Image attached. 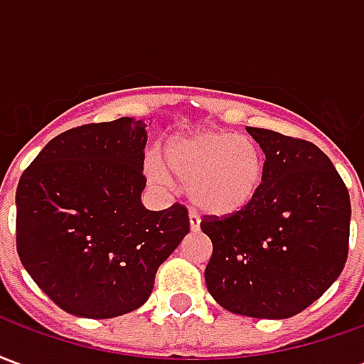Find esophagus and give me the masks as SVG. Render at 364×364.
<instances>
[{
  "label": "esophagus",
  "instance_id": "obj_1",
  "mask_svg": "<svg viewBox=\"0 0 364 364\" xmlns=\"http://www.w3.org/2000/svg\"><path fill=\"white\" fill-rule=\"evenodd\" d=\"M189 224L191 230H198V226H200V216H198L197 210H191L189 213Z\"/></svg>",
  "mask_w": 364,
  "mask_h": 364
}]
</instances>
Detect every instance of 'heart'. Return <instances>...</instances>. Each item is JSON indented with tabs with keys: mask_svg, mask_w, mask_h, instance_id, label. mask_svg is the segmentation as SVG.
<instances>
[{
	"mask_svg": "<svg viewBox=\"0 0 364 364\" xmlns=\"http://www.w3.org/2000/svg\"><path fill=\"white\" fill-rule=\"evenodd\" d=\"M169 167L189 187L198 210L230 216L252 203L263 181L265 158L257 144L228 130H198L177 138L169 150ZM146 173L151 181L169 183L166 164L150 154Z\"/></svg>",
	"mask_w": 364,
	"mask_h": 364,
	"instance_id": "heart-1",
	"label": "heart"
}]
</instances>
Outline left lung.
Masks as SVG:
<instances>
[{
    "instance_id": "8db88e82",
    "label": "left lung",
    "mask_w": 364,
    "mask_h": 364,
    "mask_svg": "<svg viewBox=\"0 0 364 364\" xmlns=\"http://www.w3.org/2000/svg\"><path fill=\"white\" fill-rule=\"evenodd\" d=\"M265 154L257 195L244 210L205 216L213 242L206 289L230 312L284 320L341 274L349 253L351 200L316 144L247 127Z\"/></svg>"
}]
</instances>
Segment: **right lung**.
<instances>
[{
  "label": "right lung",
  "mask_w": 364,
  "mask_h": 364,
  "mask_svg": "<svg viewBox=\"0 0 364 364\" xmlns=\"http://www.w3.org/2000/svg\"><path fill=\"white\" fill-rule=\"evenodd\" d=\"M146 127L122 117L70 128L21 175L17 253L64 312L107 320L140 308L189 234L185 206L154 213L140 200Z\"/></svg>",
  "instance_id": "1"
}]
</instances>
